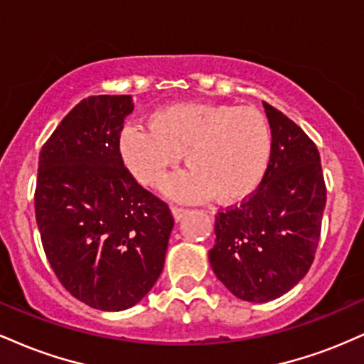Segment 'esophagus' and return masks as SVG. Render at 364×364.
<instances>
[{"label":"esophagus","instance_id":"esophagus-1","mask_svg":"<svg viewBox=\"0 0 364 364\" xmlns=\"http://www.w3.org/2000/svg\"><path fill=\"white\" fill-rule=\"evenodd\" d=\"M171 212H173V217H174V220H176V223H179V220H181L183 217L188 214L186 208H179V207H171Z\"/></svg>","mask_w":364,"mask_h":364}]
</instances>
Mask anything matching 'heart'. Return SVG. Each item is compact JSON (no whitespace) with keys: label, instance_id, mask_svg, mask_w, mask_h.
Instances as JSON below:
<instances>
[{"label":"heart","instance_id":"obj_1","mask_svg":"<svg viewBox=\"0 0 364 364\" xmlns=\"http://www.w3.org/2000/svg\"><path fill=\"white\" fill-rule=\"evenodd\" d=\"M147 127L121 129L119 156L136 181L159 188L185 154L190 168L164 186V193L178 202H200L210 195L220 203L241 202L265 176L270 129L255 107L169 104L150 112Z\"/></svg>","mask_w":364,"mask_h":364}]
</instances>
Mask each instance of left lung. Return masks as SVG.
Segmentation results:
<instances>
[{
  "instance_id": "left-lung-1",
  "label": "left lung",
  "mask_w": 364,
  "mask_h": 364,
  "mask_svg": "<svg viewBox=\"0 0 364 364\" xmlns=\"http://www.w3.org/2000/svg\"><path fill=\"white\" fill-rule=\"evenodd\" d=\"M263 107L272 133L265 176L240 207L215 215L208 252L217 279L250 303L281 298L306 275L327 202L316 145L281 111Z\"/></svg>"
}]
</instances>
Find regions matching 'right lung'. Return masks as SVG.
<instances>
[{"label": "right lung", "instance_id": "1", "mask_svg": "<svg viewBox=\"0 0 364 364\" xmlns=\"http://www.w3.org/2000/svg\"><path fill=\"white\" fill-rule=\"evenodd\" d=\"M132 95H92L73 107L39 156L36 219L46 257L70 294L123 311L162 272L174 219L124 168L118 140Z\"/></svg>", "mask_w": 364, "mask_h": 364}]
</instances>
